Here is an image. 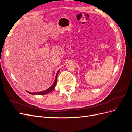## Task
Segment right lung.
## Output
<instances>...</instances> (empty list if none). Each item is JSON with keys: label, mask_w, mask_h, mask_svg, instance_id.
Returning a JSON list of instances; mask_svg holds the SVG:
<instances>
[{"label": "right lung", "mask_w": 132, "mask_h": 132, "mask_svg": "<svg viewBox=\"0 0 132 132\" xmlns=\"http://www.w3.org/2000/svg\"><path fill=\"white\" fill-rule=\"evenodd\" d=\"M59 71V70H58V72L57 73L56 76H55V80H54V82L53 84V85H52L49 89H48L47 90H46L45 91H43L38 92V93H30V92L27 91V93L30 94H32V95H45V94H47V93H50V92H51L52 91H53L54 90V89L55 88V86H56V84H57V75H58Z\"/></svg>", "instance_id": "right-lung-1"}]
</instances>
